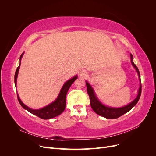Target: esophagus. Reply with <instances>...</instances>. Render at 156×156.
Segmentation results:
<instances>
[{
    "mask_svg": "<svg viewBox=\"0 0 156 156\" xmlns=\"http://www.w3.org/2000/svg\"><path fill=\"white\" fill-rule=\"evenodd\" d=\"M87 75H88V73H87L86 71L83 70L79 73V77H81V78H85V77H87Z\"/></svg>",
    "mask_w": 156,
    "mask_h": 156,
    "instance_id": "esophagus-1",
    "label": "esophagus"
}]
</instances>
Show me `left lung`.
<instances>
[{
  "instance_id": "8db88e82",
  "label": "left lung",
  "mask_w": 156,
  "mask_h": 156,
  "mask_svg": "<svg viewBox=\"0 0 156 156\" xmlns=\"http://www.w3.org/2000/svg\"><path fill=\"white\" fill-rule=\"evenodd\" d=\"M130 58H131V64L133 65V68L135 69L139 75V78L140 81V87L138 90L137 96H136L135 100L133 101H132L131 103H129V104H127L122 107H111L106 106L105 105L103 104V103L99 100V99L96 96V93L94 92V90L92 88V87L90 85V84L87 81H86L87 92L90 97V106L93 109V111L95 112L96 114L108 119H118V118H119L120 116L124 115L125 113L130 111L139 101V98L140 97V94H141V89H142L141 88L140 75L139 69L133 62V55H132L131 53H130Z\"/></svg>"
}]
</instances>
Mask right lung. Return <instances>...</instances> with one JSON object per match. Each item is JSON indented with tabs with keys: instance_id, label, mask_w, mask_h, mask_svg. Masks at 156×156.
Instances as JSON below:
<instances>
[{
	"instance_id": "1",
	"label": "right lung",
	"mask_w": 156,
	"mask_h": 156,
	"mask_svg": "<svg viewBox=\"0 0 156 156\" xmlns=\"http://www.w3.org/2000/svg\"><path fill=\"white\" fill-rule=\"evenodd\" d=\"M23 54H24V52H23L20 56V63L16 69V72L15 73V77H14V82H15L16 87L17 85V79L18 76L19 70H20V68L21 60L23 56ZM77 79V75H75V76L73 77L72 79H69L68 81L66 82L64 84L62 88H61L58 96L57 98H56V100L53 102L51 103L48 105H47L41 108H40V109H32V108L27 107L22 102L21 99L20 98V96H19V95L17 94L18 101L20 102V105L22 106L23 108H25V109L30 112V113H32V114L40 117V119H44V120L53 119V118H55L56 116L60 115L61 113L64 111L66 108V97L67 92L71 85H72L73 83Z\"/></svg>"
}]
</instances>
